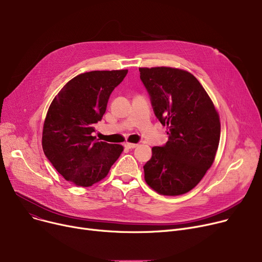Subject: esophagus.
Here are the masks:
<instances>
[{"label": "esophagus", "mask_w": 262, "mask_h": 262, "mask_svg": "<svg viewBox=\"0 0 262 262\" xmlns=\"http://www.w3.org/2000/svg\"><path fill=\"white\" fill-rule=\"evenodd\" d=\"M124 146H125L126 148H135V147L138 146V144H136V143H130V142H126L125 144H124Z\"/></svg>", "instance_id": "34e87169"}]
</instances>
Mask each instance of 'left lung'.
Masks as SVG:
<instances>
[{
    "label": "left lung",
    "mask_w": 262,
    "mask_h": 262,
    "mask_svg": "<svg viewBox=\"0 0 262 262\" xmlns=\"http://www.w3.org/2000/svg\"><path fill=\"white\" fill-rule=\"evenodd\" d=\"M154 109L169 141L152 148L144 164L146 184L161 195H182L193 189L212 166L221 124L210 96L190 72L170 67L139 68Z\"/></svg>",
    "instance_id": "obj_1"
}]
</instances>
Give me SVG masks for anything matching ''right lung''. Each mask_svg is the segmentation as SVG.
I'll return each mask as SVG.
<instances>
[{"instance_id": "obj_1", "label": "right lung", "mask_w": 262, "mask_h": 262, "mask_svg": "<svg viewBox=\"0 0 262 262\" xmlns=\"http://www.w3.org/2000/svg\"><path fill=\"white\" fill-rule=\"evenodd\" d=\"M128 70L81 73L61 88L43 123L42 148L53 167L75 186L90 187L105 178L123 152L120 144L96 140L108 99Z\"/></svg>"}]
</instances>
